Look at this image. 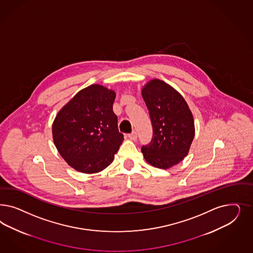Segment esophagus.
<instances>
[{
	"label": "esophagus",
	"instance_id": "obj_1",
	"mask_svg": "<svg viewBox=\"0 0 253 253\" xmlns=\"http://www.w3.org/2000/svg\"><path fill=\"white\" fill-rule=\"evenodd\" d=\"M128 138H129L131 140H136L137 138H138V134H137V132H136V131H132L130 134H128Z\"/></svg>",
	"mask_w": 253,
	"mask_h": 253
}]
</instances>
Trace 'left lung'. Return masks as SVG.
I'll return each instance as SVG.
<instances>
[{"label": "left lung", "mask_w": 253, "mask_h": 253, "mask_svg": "<svg viewBox=\"0 0 253 253\" xmlns=\"http://www.w3.org/2000/svg\"><path fill=\"white\" fill-rule=\"evenodd\" d=\"M141 95L153 125V139L141 152L150 165L168 169L187 156L195 137L193 114L179 92L159 79L148 82Z\"/></svg>", "instance_id": "1"}]
</instances>
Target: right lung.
Segmentation results:
<instances>
[{"mask_svg":"<svg viewBox=\"0 0 253 253\" xmlns=\"http://www.w3.org/2000/svg\"><path fill=\"white\" fill-rule=\"evenodd\" d=\"M115 92L100 84L80 90L52 125L57 152L77 171L94 174L114 161L124 140L113 111Z\"/></svg>","mask_w":253,"mask_h":253,"instance_id":"add662e5","label":"right lung"}]
</instances>
